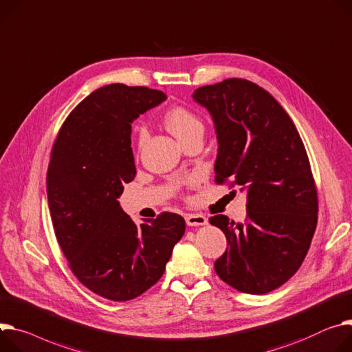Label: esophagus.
Masks as SVG:
<instances>
[{"mask_svg": "<svg viewBox=\"0 0 352 352\" xmlns=\"http://www.w3.org/2000/svg\"><path fill=\"white\" fill-rule=\"evenodd\" d=\"M186 223L190 227H199V226H206L208 221L204 217V215L200 214H187L186 215Z\"/></svg>", "mask_w": 352, "mask_h": 352, "instance_id": "obj_1", "label": "esophagus"}]
</instances>
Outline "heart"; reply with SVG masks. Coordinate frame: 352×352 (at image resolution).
I'll return each mask as SVG.
<instances>
[{
  "label": "heart",
  "mask_w": 352,
  "mask_h": 352,
  "mask_svg": "<svg viewBox=\"0 0 352 352\" xmlns=\"http://www.w3.org/2000/svg\"><path fill=\"white\" fill-rule=\"evenodd\" d=\"M165 124L180 144L190 140L197 133H203L204 131L201 120L195 113L188 111L187 108L183 107H176L173 110H170L165 117ZM144 137L145 132L141 131L140 140L142 141Z\"/></svg>",
  "instance_id": "b5f03b06"
}]
</instances>
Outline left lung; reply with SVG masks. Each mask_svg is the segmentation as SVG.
I'll use <instances>...</instances> for the list:
<instances>
[{"label":"left lung","instance_id":"1","mask_svg":"<svg viewBox=\"0 0 352 352\" xmlns=\"http://www.w3.org/2000/svg\"><path fill=\"white\" fill-rule=\"evenodd\" d=\"M193 100L210 113L217 135L215 182L231 180L247 193L248 220L208 221L227 236L215 261L234 289L263 294L300 267L317 226V192L305 145L282 105L242 78L199 87Z\"/></svg>","mask_w":352,"mask_h":352}]
</instances>
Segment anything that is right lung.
I'll return each instance as SVG.
<instances>
[{"label":"right lung","instance_id":"1","mask_svg":"<svg viewBox=\"0 0 352 352\" xmlns=\"http://www.w3.org/2000/svg\"><path fill=\"white\" fill-rule=\"evenodd\" d=\"M165 100L148 87L97 89L70 113L52 149L46 192L58 242L76 278L105 299L126 302L153 286L186 230L175 212L137 226L118 201L137 173L131 124Z\"/></svg>","mask_w":352,"mask_h":352}]
</instances>
